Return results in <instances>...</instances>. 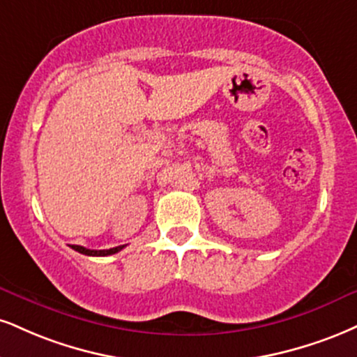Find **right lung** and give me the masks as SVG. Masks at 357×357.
<instances>
[{
	"instance_id": "add662e5",
	"label": "right lung",
	"mask_w": 357,
	"mask_h": 357,
	"mask_svg": "<svg viewBox=\"0 0 357 357\" xmlns=\"http://www.w3.org/2000/svg\"><path fill=\"white\" fill-rule=\"evenodd\" d=\"M71 248L75 249V251L81 252V255H86V256H109V255H116L118 251H121L124 248L123 246H116V248H111V249H100V251H96V249H88V248H83V246H76V244H71Z\"/></svg>"
}]
</instances>
